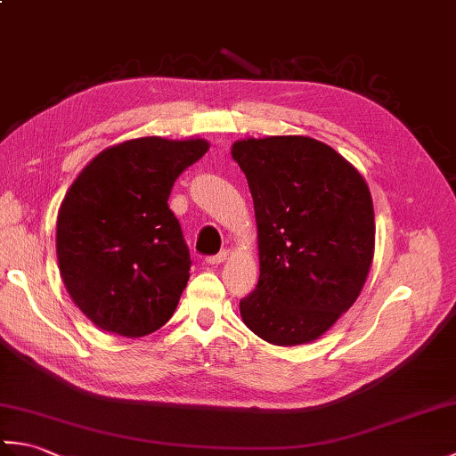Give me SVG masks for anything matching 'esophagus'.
Here are the masks:
<instances>
[{"mask_svg": "<svg viewBox=\"0 0 456 456\" xmlns=\"http://www.w3.org/2000/svg\"><path fill=\"white\" fill-rule=\"evenodd\" d=\"M227 258H229V250H221V253H217V255L208 256L206 263L208 265H221V263H225Z\"/></svg>", "mask_w": 456, "mask_h": 456, "instance_id": "esophagus-1", "label": "esophagus"}]
</instances>
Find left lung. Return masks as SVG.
I'll return each instance as SVG.
<instances>
[{
	"label": "left lung",
	"instance_id": "8db88e82",
	"mask_svg": "<svg viewBox=\"0 0 456 456\" xmlns=\"http://www.w3.org/2000/svg\"><path fill=\"white\" fill-rule=\"evenodd\" d=\"M258 227L260 276L240 299L245 325L265 341H315L361 294L374 255V209L364 178L309 137L233 144Z\"/></svg>",
	"mask_w": 456,
	"mask_h": 456
}]
</instances>
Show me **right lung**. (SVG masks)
<instances>
[{
    "label": "right lung",
    "mask_w": 456,
    "mask_h": 456,
    "mask_svg": "<svg viewBox=\"0 0 456 456\" xmlns=\"http://www.w3.org/2000/svg\"><path fill=\"white\" fill-rule=\"evenodd\" d=\"M208 149L203 139L125 141L100 152L68 190L56 221L58 266L74 304L103 331L142 337L172 317L191 258L168 198Z\"/></svg>",
    "instance_id": "add662e5"
}]
</instances>
